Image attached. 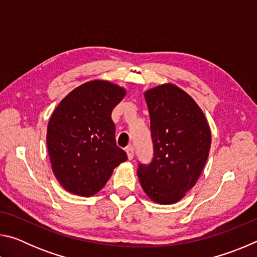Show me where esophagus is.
<instances>
[{
    "label": "esophagus",
    "instance_id": "34e87169",
    "mask_svg": "<svg viewBox=\"0 0 257 257\" xmlns=\"http://www.w3.org/2000/svg\"><path fill=\"white\" fill-rule=\"evenodd\" d=\"M125 153H127L128 160H133L134 159V147L133 146H128L125 149Z\"/></svg>",
    "mask_w": 257,
    "mask_h": 257
}]
</instances>
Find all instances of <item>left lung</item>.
Listing matches in <instances>:
<instances>
[{"mask_svg": "<svg viewBox=\"0 0 257 257\" xmlns=\"http://www.w3.org/2000/svg\"><path fill=\"white\" fill-rule=\"evenodd\" d=\"M154 158L139 164L143 190L162 205L179 202L196 185L208 158L211 130L205 114L184 89L168 82L145 90Z\"/></svg>", "mask_w": 257, "mask_h": 257, "instance_id": "8db88e82", "label": "left lung"}]
</instances>
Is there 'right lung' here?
I'll return each instance as SVG.
<instances>
[{"instance_id":"right-lung-1","label":"right lung","mask_w":257,"mask_h":257,"mask_svg":"<svg viewBox=\"0 0 257 257\" xmlns=\"http://www.w3.org/2000/svg\"><path fill=\"white\" fill-rule=\"evenodd\" d=\"M125 93L107 80H90L71 90L54 110L47 124V151L55 178L69 193L93 196L127 160L115 144L111 119Z\"/></svg>"}]
</instances>
